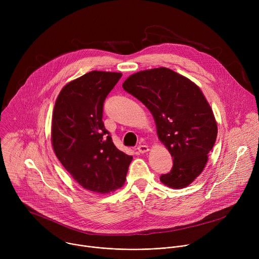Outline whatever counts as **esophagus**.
<instances>
[{
	"mask_svg": "<svg viewBox=\"0 0 259 259\" xmlns=\"http://www.w3.org/2000/svg\"><path fill=\"white\" fill-rule=\"evenodd\" d=\"M137 151L140 153V154H144L146 152H149V146L145 145V144H139L137 146Z\"/></svg>",
	"mask_w": 259,
	"mask_h": 259,
	"instance_id": "1",
	"label": "esophagus"
}]
</instances>
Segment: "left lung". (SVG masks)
<instances>
[{"mask_svg": "<svg viewBox=\"0 0 259 259\" xmlns=\"http://www.w3.org/2000/svg\"><path fill=\"white\" fill-rule=\"evenodd\" d=\"M123 88L149 108L159 139L173 158L172 169L160 180L173 189L188 187L205 168L217 136L213 112L202 91L166 67L136 72Z\"/></svg>", "mask_w": 259, "mask_h": 259, "instance_id": "obj_1", "label": "left lung"}]
</instances>
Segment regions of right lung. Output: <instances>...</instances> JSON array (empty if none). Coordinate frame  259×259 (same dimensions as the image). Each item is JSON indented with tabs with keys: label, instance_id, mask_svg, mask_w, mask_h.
I'll list each match as a JSON object with an SVG mask.
<instances>
[{
	"label": "right lung",
	"instance_id": "add662e5",
	"mask_svg": "<svg viewBox=\"0 0 259 259\" xmlns=\"http://www.w3.org/2000/svg\"><path fill=\"white\" fill-rule=\"evenodd\" d=\"M121 77V72L85 73L63 87L54 106L56 157L81 187L99 194L121 188L132 161L115 146L102 121L104 100Z\"/></svg>",
	"mask_w": 259,
	"mask_h": 259
}]
</instances>
